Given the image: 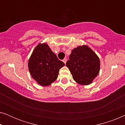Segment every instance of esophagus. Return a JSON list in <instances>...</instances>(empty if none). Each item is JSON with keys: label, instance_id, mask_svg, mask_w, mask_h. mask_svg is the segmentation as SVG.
Masks as SVG:
<instances>
[{"label": "esophagus", "instance_id": "esophagus-1", "mask_svg": "<svg viewBox=\"0 0 125 125\" xmlns=\"http://www.w3.org/2000/svg\"><path fill=\"white\" fill-rule=\"evenodd\" d=\"M62 61H63V62H64V64H66V59H63V60H62Z\"/></svg>", "mask_w": 125, "mask_h": 125}]
</instances>
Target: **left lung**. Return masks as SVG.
Segmentation results:
<instances>
[{
	"mask_svg": "<svg viewBox=\"0 0 125 125\" xmlns=\"http://www.w3.org/2000/svg\"><path fill=\"white\" fill-rule=\"evenodd\" d=\"M66 65L72 74L73 80L81 85H89L98 75L100 59L90 48L86 45L73 49Z\"/></svg>",
	"mask_w": 125,
	"mask_h": 125,
	"instance_id": "1",
	"label": "left lung"
}]
</instances>
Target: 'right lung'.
Returning a JSON list of instances; mask_svg holds the SVG:
<instances>
[{
  "label": "right lung",
  "mask_w": 125,
  "mask_h": 125,
  "mask_svg": "<svg viewBox=\"0 0 125 125\" xmlns=\"http://www.w3.org/2000/svg\"><path fill=\"white\" fill-rule=\"evenodd\" d=\"M65 65L47 44H39L28 62L32 78L42 86H48L57 79L59 69Z\"/></svg>",
  "instance_id": "1"
}]
</instances>
